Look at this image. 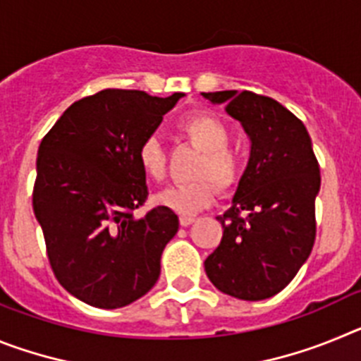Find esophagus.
<instances>
[{
	"label": "esophagus",
	"instance_id": "34e87169",
	"mask_svg": "<svg viewBox=\"0 0 361 361\" xmlns=\"http://www.w3.org/2000/svg\"><path fill=\"white\" fill-rule=\"evenodd\" d=\"M193 222H195V216H186V215L180 216V226H184V228H188V226L193 224Z\"/></svg>",
	"mask_w": 361,
	"mask_h": 361
}]
</instances>
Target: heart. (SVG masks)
Masks as SVG:
<instances>
[{
    "instance_id": "heart-1",
    "label": "heart",
    "mask_w": 361,
    "mask_h": 361,
    "mask_svg": "<svg viewBox=\"0 0 361 361\" xmlns=\"http://www.w3.org/2000/svg\"><path fill=\"white\" fill-rule=\"evenodd\" d=\"M180 132L200 152L191 175L195 180L166 188L157 197L166 208L180 215H195L215 199V188L229 193L240 183L244 164L237 152L229 148L231 132L228 124L209 114H197L180 123ZM137 161L152 180H162L168 171V153L157 135L145 137L137 148ZM216 186L213 187L212 184Z\"/></svg>"
}]
</instances>
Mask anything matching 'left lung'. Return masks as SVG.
Returning a JSON list of instances; mask_svg holds the SVG:
<instances>
[{
  "label": "left lung",
  "mask_w": 361,
  "mask_h": 361,
  "mask_svg": "<svg viewBox=\"0 0 361 361\" xmlns=\"http://www.w3.org/2000/svg\"><path fill=\"white\" fill-rule=\"evenodd\" d=\"M240 121L251 139L247 168L231 208L216 216L224 233L204 269L219 291L266 300L282 291L309 258L317 237L320 166L304 123L275 99L253 92H204Z\"/></svg>",
  "instance_id": "left-lung-1"
}]
</instances>
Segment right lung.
<instances>
[{
    "label": "right lung",
    "mask_w": 361,
    "mask_h": 361,
    "mask_svg": "<svg viewBox=\"0 0 361 361\" xmlns=\"http://www.w3.org/2000/svg\"><path fill=\"white\" fill-rule=\"evenodd\" d=\"M183 95L101 90L66 108L41 141L34 215L54 275L85 304L124 307L161 275L178 216L166 206L133 215L148 199L137 148Z\"/></svg>",
    "instance_id": "add662e5"
}]
</instances>
